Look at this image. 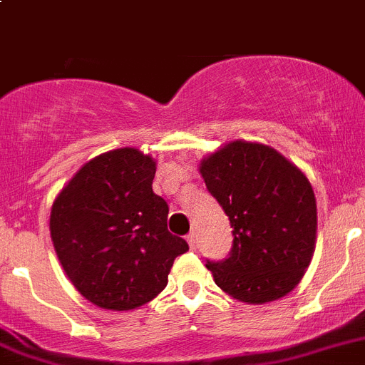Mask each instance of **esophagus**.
Returning <instances> with one entry per match:
<instances>
[{"mask_svg": "<svg viewBox=\"0 0 365 365\" xmlns=\"http://www.w3.org/2000/svg\"><path fill=\"white\" fill-rule=\"evenodd\" d=\"M187 242H189V245H190V249H192V251H196L197 249V237H196V233H189L187 235Z\"/></svg>", "mask_w": 365, "mask_h": 365, "instance_id": "esophagus-1", "label": "esophagus"}]
</instances>
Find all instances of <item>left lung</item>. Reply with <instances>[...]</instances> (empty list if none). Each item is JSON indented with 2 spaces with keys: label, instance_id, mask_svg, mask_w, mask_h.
Masks as SVG:
<instances>
[{
  "label": "left lung",
  "instance_id": "obj_1",
  "mask_svg": "<svg viewBox=\"0 0 365 365\" xmlns=\"http://www.w3.org/2000/svg\"><path fill=\"white\" fill-rule=\"evenodd\" d=\"M206 189L233 227L222 261H206L235 300L267 304L302 281L316 247L318 212L307 176L267 145L233 141L201 160Z\"/></svg>",
  "mask_w": 365,
  "mask_h": 365
}]
</instances>
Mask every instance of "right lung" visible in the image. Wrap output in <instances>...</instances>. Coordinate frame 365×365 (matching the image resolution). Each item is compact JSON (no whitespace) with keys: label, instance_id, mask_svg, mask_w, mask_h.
I'll use <instances>...</instances> for the list:
<instances>
[{"label":"right lung","instance_id":"right-lung-1","mask_svg":"<svg viewBox=\"0 0 365 365\" xmlns=\"http://www.w3.org/2000/svg\"><path fill=\"white\" fill-rule=\"evenodd\" d=\"M155 169L139 150H113L86 162L54 200V251L70 282L97 307L130 311L153 300L175 257L189 251L168 231L169 206L152 189Z\"/></svg>","mask_w":365,"mask_h":365}]
</instances>
